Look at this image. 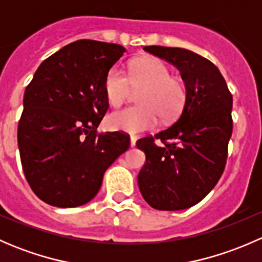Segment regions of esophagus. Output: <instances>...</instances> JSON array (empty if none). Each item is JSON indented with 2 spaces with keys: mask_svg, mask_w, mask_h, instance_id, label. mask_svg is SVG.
<instances>
[{
  "mask_svg": "<svg viewBox=\"0 0 262 262\" xmlns=\"http://www.w3.org/2000/svg\"><path fill=\"white\" fill-rule=\"evenodd\" d=\"M136 142H137V137L132 136V137H130V147L136 146Z\"/></svg>",
  "mask_w": 262,
  "mask_h": 262,
  "instance_id": "obj_1",
  "label": "esophagus"
}]
</instances>
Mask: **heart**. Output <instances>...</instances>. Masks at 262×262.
I'll return each mask as SVG.
<instances>
[{
  "label": "heart",
  "mask_w": 262,
  "mask_h": 262,
  "mask_svg": "<svg viewBox=\"0 0 262 262\" xmlns=\"http://www.w3.org/2000/svg\"><path fill=\"white\" fill-rule=\"evenodd\" d=\"M141 90L138 102L112 113L106 124L113 130L139 133L153 128L158 118L172 120L181 113L186 101V89L179 78L157 58H143L132 64L129 75L119 67H112L105 76L104 91L112 106H119L128 99L132 89Z\"/></svg>",
  "instance_id": "1"
}]
</instances>
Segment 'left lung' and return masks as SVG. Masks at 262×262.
Here are the masks:
<instances>
[{"label":"left lung","mask_w":262,"mask_h":262,"mask_svg":"<svg viewBox=\"0 0 262 262\" xmlns=\"http://www.w3.org/2000/svg\"><path fill=\"white\" fill-rule=\"evenodd\" d=\"M143 49L180 71L186 101L172 125L137 142L146 153L138 186L155 209H187L204 199L223 173L233 129V99L222 73L207 58L184 48ZM155 139L163 144L157 146Z\"/></svg>","instance_id":"left-lung-1"}]
</instances>
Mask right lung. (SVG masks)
<instances>
[{
  "label": "right lung",
  "mask_w": 262,
  "mask_h": 262,
  "mask_svg": "<svg viewBox=\"0 0 262 262\" xmlns=\"http://www.w3.org/2000/svg\"><path fill=\"white\" fill-rule=\"evenodd\" d=\"M124 53L119 44L73 41L47 58L26 87L18 150L26 180L47 204L89 203L129 148L126 134L96 132L109 107L105 76Z\"/></svg>",
  "instance_id": "obj_1"
}]
</instances>
